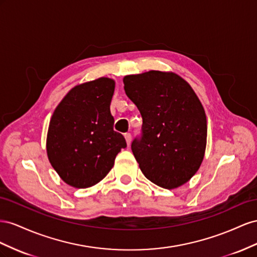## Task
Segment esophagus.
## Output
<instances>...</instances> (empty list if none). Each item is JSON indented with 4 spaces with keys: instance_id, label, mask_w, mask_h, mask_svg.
I'll list each match as a JSON object with an SVG mask.
<instances>
[{
    "instance_id": "obj_1",
    "label": "esophagus",
    "mask_w": 257,
    "mask_h": 257,
    "mask_svg": "<svg viewBox=\"0 0 257 257\" xmlns=\"http://www.w3.org/2000/svg\"><path fill=\"white\" fill-rule=\"evenodd\" d=\"M123 136H124V139H126L127 144L130 145V143H131V135L129 133H127V134H124Z\"/></svg>"
}]
</instances>
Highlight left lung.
I'll use <instances>...</instances> for the list:
<instances>
[{
  "instance_id": "obj_1",
  "label": "left lung",
  "mask_w": 257,
  "mask_h": 257,
  "mask_svg": "<svg viewBox=\"0 0 257 257\" xmlns=\"http://www.w3.org/2000/svg\"><path fill=\"white\" fill-rule=\"evenodd\" d=\"M123 85L143 119L131 150L145 178L167 189L185 184L199 169L207 144L206 113L193 88L160 71L127 75Z\"/></svg>"
}]
</instances>
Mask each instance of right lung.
<instances>
[{
	"instance_id": "obj_1",
	"label": "right lung",
	"mask_w": 257,
	"mask_h": 257,
	"mask_svg": "<svg viewBox=\"0 0 257 257\" xmlns=\"http://www.w3.org/2000/svg\"><path fill=\"white\" fill-rule=\"evenodd\" d=\"M115 82L101 77L75 86L55 109L46 149L51 166L67 184L76 188L96 185L127 146L113 129L109 111Z\"/></svg>"
}]
</instances>
